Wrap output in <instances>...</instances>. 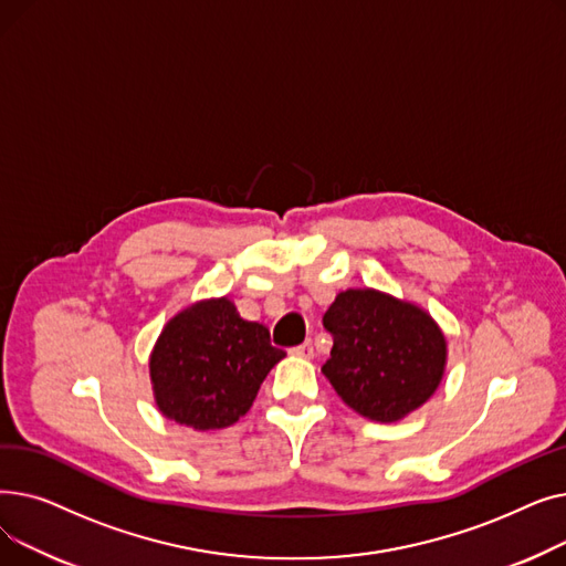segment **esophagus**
<instances>
[{
  "label": "esophagus",
  "instance_id": "1",
  "mask_svg": "<svg viewBox=\"0 0 566 566\" xmlns=\"http://www.w3.org/2000/svg\"><path fill=\"white\" fill-rule=\"evenodd\" d=\"M291 355H295V358H305V360L314 358V346H312V342H305L301 346H293Z\"/></svg>",
  "mask_w": 566,
  "mask_h": 566
}]
</instances>
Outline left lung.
I'll use <instances>...</instances> for the list:
<instances>
[{
    "label": "left lung",
    "instance_id": "left-lung-1",
    "mask_svg": "<svg viewBox=\"0 0 566 566\" xmlns=\"http://www.w3.org/2000/svg\"><path fill=\"white\" fill-rule=\"evenodd\" d=\"M333 335L321 367L346 406L374 422H397L440 385L448 342L418 305L374 289L342 291L323 314Z\"/></svg>",
    "mask_w": 566,
    "mask_h": 566
}]
</instances>
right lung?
Returning <instances> with one entry per match:
<instances>
[{"label":"right lung","instance_id":"add662e5","mask_svg":"<svg viewBox=\"0 0 566 566\" xmlns=\"http://www.w3.org/2000/svg\"><path fill=\"white\" fill-rule=\"evenodd\" d=\"M284 350L227 298L178 312L151 353L156 403L165 418L197 431L224 429L250 410L263 378Z\"/></svg>","mask_w":566,"mask_h":566}]
</instances>
